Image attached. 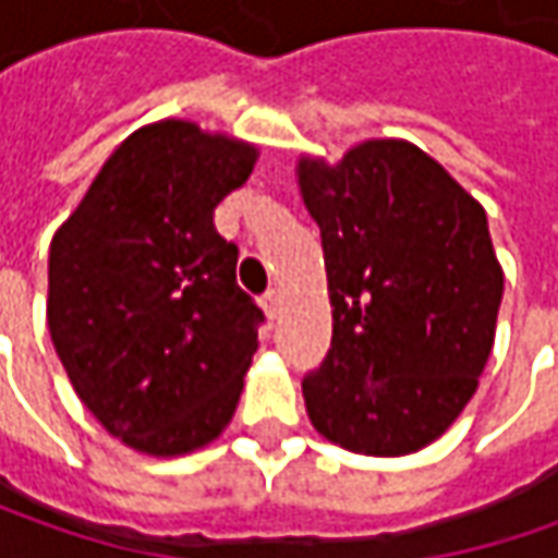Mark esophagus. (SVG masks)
<instances>
[{
    "instance_id": "obj_1",
    "label": "esophagus",
    "mask_w": 558,
    "mask_h": 558,
    "mask_svg": "<svg viewBox=\"0 0 558 558\" xmlns=\"http://www.w3.org/2000/svg\"><path fill=\"white\" fill-rule=\"evenodd\" d=\"M260 307L267 311V316H276L279 307H282V294H279V289H269L267 294L260 298Z\"/></svg>"
}]
</instances>
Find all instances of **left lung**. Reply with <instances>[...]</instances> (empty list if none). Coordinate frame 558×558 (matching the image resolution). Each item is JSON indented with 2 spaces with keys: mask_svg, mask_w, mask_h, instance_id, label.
<instances>
[{
  "mask_svg": "<svg viewBox=\"0 0 558 558\" xmlns=\"http://www.w3.org/2000/svg\"><path fill=\"white\" fill-rule=\"evenodd\" d=\"M323 232L332 348L304 378L313 428L363 457H407L460 418L497 335L504 267L484 207L407 140L298 158Z\"/></svg>",
  "mask_w": 558,
  "mask_h": 558,
  "instance_id": "1",
  "label": "left lung"
}]
</instances>
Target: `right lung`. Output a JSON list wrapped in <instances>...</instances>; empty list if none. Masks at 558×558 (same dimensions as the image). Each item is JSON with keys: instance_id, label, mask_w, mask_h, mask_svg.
Returning a JSON list of instances; mask_svg holds the SVG:
<instances>
[{"instance_id": "obj_1", "label": "right lung", "mask_w": 558, "mask_h": 558, "mask_svg": "<svg viewBox=\"0 0 558 558\" xmlns=\"http://www.w3.org/2000/svg\"><path fill=\"white\" fill-rule=\"evenodd\" d=\"M260 148L195 120L114 148L49 247L46 319L83 407L130 450L173 460L226 432L264 313L235 282L214 207Z\"/></svg>"}]
</instances>
